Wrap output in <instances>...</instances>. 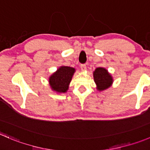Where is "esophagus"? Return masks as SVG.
<instances>
[{
    "mask_svg": "<svg viewBox=\"0 0 150 150\" xmlns=\"http://www.w3.org/2000/svg\"><path fill=\"white\" fill-rule=\"evenodd\" d=\"M81 69L83 71L86 70V65L85 64H81Z\"/></svg>",
    "mask_w": 150,
    "mask_h": 150,
    "instance_id": "obj_1",
    "label": "esophagus"
}]
</instances>
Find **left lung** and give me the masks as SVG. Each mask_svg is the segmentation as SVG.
Wrapping results in <instances>:
<instances>
[{
	"instance_id": "1",
	"label": "left lung",
	"mask_w": 150,
	"mask_h": 150,
	"mask_svg": "<svg viewBox=\"0 0 150 150\" xmlns=\"http://www.w3.org/2000/svg\"><path fill=\"white\" fill-rule=\"evenodd\" d=\"M94 79L97 86V89L100 91L106 89L110 86L113 82V79L110 74L105 69L98 67L94 72Z\"/></svg>"
}]
</instances>
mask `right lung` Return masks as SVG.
<instances>
[{"instance_id": "obj_1", "label": "right lung", "mask_w": 150, "mask_h": 150, "mask_svg": "<svg viewBox=\"0 0 150 150\" xmlns=\"http://www.w3.org/2000/svg\"><path fill=\"white\" fill-rule=\"evenodd\" d=\"M75 71V69L72 67H61L49 78L52 89L59 93L66 92Z\"/></svg>"}]
</instances>
